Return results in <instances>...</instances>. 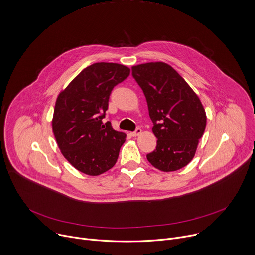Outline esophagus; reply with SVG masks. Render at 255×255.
Instances as JSON below:
<instances>
[{"label":"esophagus","mask_w":255,"mask_h":255,"mask_svg":"<svg viewBox=\"0 0 255 255\" xmlns=\"http://www.w3.org/2000/svg\"><path fill=\"white\" fill-rule=\"evenodd\" d=\"M141 133H142L141 128H137V129H136L134 132H132L131 134H132V136H133V137H137V136H138V135H140Z\"/></svg>","instance_id":"obj_1"}]
</instances>
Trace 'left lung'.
Listing matches in <instances>:
<instances>
[{"label": "left lung", "instance_id": "8db88e82", "mask_svg": "<svg viewBox=\"0 0 255 255\" xmlns=\"http://www.w3.org/2000/svg\"><path fill=\"white\" fill-rule=\"evenodd\" d=\"M132 75L146 97L157 138L147 160L163 172L179 170L193 159L204 133V107L187 82L164 62L133 66Z\"/></svg>", "mask_w": 255, "mask_h": 255}]
</instances>
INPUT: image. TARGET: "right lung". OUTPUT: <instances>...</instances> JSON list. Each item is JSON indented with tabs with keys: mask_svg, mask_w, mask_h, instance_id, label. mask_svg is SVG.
<instances>
[{
	"mask_svg": "<svg viewBox=\"0 0 255 255\" xmlns=\"http://www.w3.org/2000/svg\"><path fill=\"white\" fill-rule=\"evenodd\" d=\"M130 69L117 63H95L81 71L56 100L52 129L59 149L78 171L98 176L111 169L126 134L102 119L109 96Z\"/></svg>",
	"mask_w": 255,
	"mask_h": 255,
	"instance_id": "1",
	"label": "right lung"
}]
</instances>
